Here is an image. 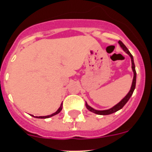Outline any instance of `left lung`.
Wrapping results in <instances>:
<instances>
[{"mask_svg":"<svg viewBox=\"0 0 152 152\" xmlns=\"http://www.w3.org/2000/svg\"><path fill=\"white\" fill-rule=\"evenodd\" d=\"M118 43H119V45H120V46L121 47V48L123 49L124 51H125L126 53L127 54H128L129 56H130V58H131L132 69L133 74H134V76H133V80H132V83L131 88H130V90H129V93H127L125 97H124V99H122V100L120 102H118V103L117 104L113 106V107H111V108H110V109H108V110H95L94 108H93V107H90V106H89L88 104H87V102H85V105H86V107H87V110H90V111L92 112V113H96V114H97V115H106L112 114V113H115V112H117V111H118V110H120L121 109L123 108L124 106L127 103V102H128L129 100L130 97H131V96H132V93H133V92H134V89H135L136 75H137V73H136L135 66H134V59H133V56L131 54V53H130V52H129V50H128V48H127L126 47V45H124V44L121 42V41L119 40L118 41Z\"/></svg>","mask_w":152,"mask_h":152,"instance_id":"1","label":"left lung"}]
</instances>
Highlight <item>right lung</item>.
I'll list each match as a JSON object with an SVG mask.
<instances>
[{
  "instance_id": "1",
  "label": "right lung",
  "mask_w": 152,
  "mask_h": 152,
  "mask_svg": "<svg viewBox=\"0 0 152 152\" xmlns=\"http://www.w3.org/2000/svg\"><path fill=\"white\" fill-rule=\"evenodd\" d=\"M62 110V103L61 104V105H60V107H59V108L58 109V110H56V111L54 113H53V114L49 115H46V116H36V117H35V118H48L52 117V116H53V115H56V114H58V113H59ZM31 115L33 116V117H34V115Z\"/></svg>"
}]
</instances>
